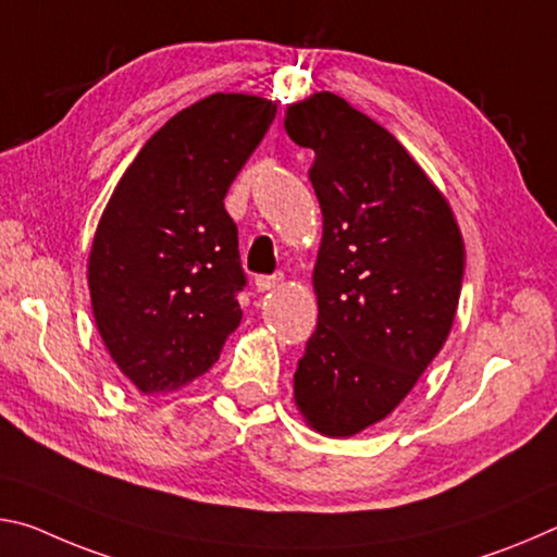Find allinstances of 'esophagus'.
<instances>
[{
	"instance_id": "34e87169",
	"label": "esophagus",
	"mask_w": 557,
	"mask_h": 557,
	"mask_svg": "<svg viewBox=\"0 0 557 557\" xmlns=\"http://www.w3.org/2000/svg\"><path fill=\"white\" fill-rule=\"evenodd\" d=\"M281 281H284V276H281V273H273V276H257L253 278V286H257L259 294H263V290L276 288Z\"/></svg>"
}]
</instances>
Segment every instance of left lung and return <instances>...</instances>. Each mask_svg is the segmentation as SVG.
Masks as SVG:
<instances>
[{
    "label": "left lung",
    "mask_w": 557,
    "mask_h": 557,
    "mask_svg": "<svg viewBox=\"0 0 557 557\" xmlns=\"http://www.w3.org/2000/svg\"><path fill=\"white\" fill-rule=\"evenodd\" d=\"M286 133L315 160L323 212L318 325L294 375L325 436L377 424L414 387L457 315L463 242L446 199L395 135L335 94L288 106Z\"/></svg>",
    "instance_id": "8db88e82"
}]
</instances>
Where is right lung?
I'll return each mask as SVG.
<instances>
[{
	"mask_svg": "<svg viewBox=\"0 0 557 557\" xmlns=\"http://www.w3.org/2000/svg\"><path fill=\"white\" fill-rule=\"evenodd\" d=\"M276 115L271 100L214 94L143 145L117 182L88 259L100 338L145 395L219 360L246 286L224 197Z\"/></svg>",
	"mask_w": 557,
	"mask_h": 557,
	"instance_id": "obj_1",
	"label": "right lung"
}]
</instances>
